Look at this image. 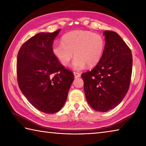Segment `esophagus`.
<instances>
[{"label":"esophagus","instance_id":"obj_1","mask_svg":"<svg viewBox=\"0 0 146 146\" xmlns=\"http://www.w3.org/2000/svg\"><path fill=\"white\" fill-rule=\"evenodd\" d=\"M73 74H74V76H75V78H78L81 76L80 74L77 72H73Z\"/></svg>","mask_w":146,"mask_h":146}]
</instances>
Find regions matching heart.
<instances>
[{"label":"heart","mask_w":146,"mask_h":146,"mask_svg":"<svg viewBox=\"0 0 146 146\" xmlns=\"http://www.w3.org/2000/svg\"><path fill=\"white\" fill-rule=\"evenodd\" d=\"M104 39L100 35L86 30H75L64 35L62 42L54 43L52 53L62 66H67L74 56L72 68L82 70L98 63L104 53Z\"/></svg>","instance_id":"1"}]
</instances>
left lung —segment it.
Masks as SVG:
<instances>
[{
  "mask_svg": "<svg viewBox=\"0 0 146 146\" xmlns=\"http://www.w3.org/2000/svg\"><path fill=\"white\" fill-rule=\"evenodd\" d=\"M105 48L92 70L82 74L86 100L97 111L106 112L122 102L127 93L132 73L133 56L118 33L106 30Z\"/></svg>",
  "mask_w": 146,
  "mask_h": 146,
  "instance_id": "obj_1",
  "label": "left lung"
}]
</instances>
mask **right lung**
Returning <instances> with one entry per match:
<instances>
[{"instance_id":"obj_1","label":"right lung","mask_w":146,"mask_h":146,"mask_svg":"<svg viewBox=\"0 0 146 146\" xmlns=\"http://www.w3.org/2000/svg\"><path fill=\"white\" fill-rule=\"evenodd\" d=\"M60 31L35 35L23 44L17 55L20 90L35 108L48 114L63 107L74 80L72 72L52 53L54 39Z\"/></svg>"}]
</instances>
